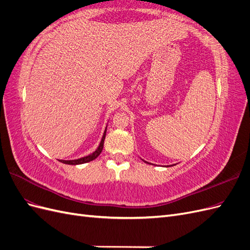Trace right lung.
<instances>
[{
  "label": "right lung",
  "mask_w": 250,
  "mask_h": 250,
  "mask_svg": "<svg viewBox=\"0 0 250 250\" xmlns=\"http://www.w3.org/2000/svg\"><path fill=\"white\" fill-rule=\"evenodd\" d=\"M105 135H106V128H105V130H104L103 137H102V140H101V143H100L99 147H98V148L96 149L95 152H93L92 154H89V155L84 156V157L78 158V160H72V161H63V160H60L59 162H62V163L66 164V165H81V164H85V163L94 161L95 158H97L98 156L100 155V153L102 152L103 145H104V140H105Z\"/></svg>",
  "instance_id": "add662e5"
}]
</instances>
